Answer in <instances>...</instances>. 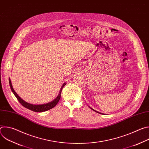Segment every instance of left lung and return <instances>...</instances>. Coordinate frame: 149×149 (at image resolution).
I'll return each mask as SVG.
<instances>
[{"label": "left lung", "mask_w": 149, "mask_h": 149, "mask_svg": "<svg viewBox=\"0 0 149 149\" xmlns=\"http://www.w3.org/2000/svg\"><path fill=\"white\" fill-rule=\"evenodd\" d=\"M92 109V110H93V109ZM94 110V111H95V112H97V113H100V114H101V113H99V112H98V111H95V110Z\"/></svg>", "instance_id": "obj_1"}]
</instances>
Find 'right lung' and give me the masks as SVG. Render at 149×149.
<instances>
[{
    "label": "right lung",
    "mask_w": 149,
    "mask_h": 149,
    "mask_svg": "<svg viewBox=\"0 0 149 149\" xmlns=\"http://www.w3.org/2000/svg\"><path fill=\"white\" fill-rule=\"evenodd\" d=\"M9 85H10V87L11 88L12 91L13 92V94L15 95V97H16V98L17 99V100L19 101V102L22 104L24 107L32 110L33 111L35 112H44V111H46L47 110H49L52 108H54L55 106L58 104V102H59L60 98H61V92H62V90L63 88L65 85L66 83H64L63 84V86H62L60 91L59 93V94L58 95V97L52 101L47 103V104H42V105H33V104H29L26 101H25L24 100H23L22 98H21L15 91V90L13 88V87L12 86V83H11V81L9 79Z\"/></svg>",
    "instance_id": "obj_1"
}]
</instances>
